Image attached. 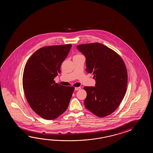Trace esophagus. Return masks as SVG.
I'll list each match as a JSON object with an SVG mask.
<instances>
[{"label": "esophagus", "instance_id": "obj_1", "mask_svg": "<svg viewBox=\"0 0 153 153\" xmlns=\"http://www.w3.org/2000/svg\"><path fill=\"white\" fill-rule=\"evenodd\" d=\"M80 88H81L80 87H76V88H75V90L76 91H78L79 90H80Z\"/></svg>", "mask_w": 153, "mask_h": 153}]
</instances>
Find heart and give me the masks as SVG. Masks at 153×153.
Here are the masks:
<instances>
[{"instance_id": "obj_1", "label": "heart", "mask_w": 153, "mask_h": 153, "mask_svg": "<svg viewBox=\"0 0 153 153\" xmlns=\"http://www.w3.org/2000/svg\"><path fill=\"white\" fill-rule=\"evenodd\" d=\"M80 54H77V55H79Z\"/></svg>"}]
</instances>
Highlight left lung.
<instances>
[{"label":"left lung","mask_w":153,"mask_h":153,"mask_svg":"<svg viewBox=\"0 0 153 153\" xmlns=\"http://www.w3.org/2000/svg\"><path fill=\"white\" fill-rule=\"evenodd\" d=\"M86 57V71L94 74L96 87L85 86V107L98 117L113 113L126 91L127 72L120 56L101 43L77 45Z\"/></svg>","instance_id":"1"}]
</instances>
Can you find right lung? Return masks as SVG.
I'll return each instance as SVG.
<instances>
[{
	"label": "right lung",
	"mask_w": 153,
	"mask_h": 153,
	"mask_svg": "<svg viewBox=\"0 0 153 153\" xmlns=\"http://www.w3.org/2000/svg\"><path fill=\"white\" fill-rule=\"evenodd\" d=\"M72 44L47 46L31 56L23 71L22 85L26 100L40 117L53 120L67 109L73 86L56 83L54 78L61 73V65Z\"/></svg>",
	"instance_id": "1"
}]
</instances>
